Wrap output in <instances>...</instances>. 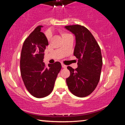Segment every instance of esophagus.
<instances>
[{"mask_svg":"<svg viewBox=\"0 0 125 125\" xmlns=\"http://www.w3.org/2000/svg\"><path fill=\"white\" fill-rule=\"evenodd\" d=\"M62 67L63 68H67V66H66V65H64V64H62Z\"/></svg>","mask_w":125,"mask_h":125,"instance_id":"34e87169","label":"esophagus"}]
</instances>
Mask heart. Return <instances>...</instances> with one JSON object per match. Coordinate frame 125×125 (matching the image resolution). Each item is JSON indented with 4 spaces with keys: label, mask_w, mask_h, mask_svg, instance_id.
I'll return each instance as SVG.
<instances>
[{
    "label": "heart",
    "mask_w": 125,
    "mask_h": 125,
    "mask_svg": "<svg viewBox=\"0 0 125 125\" xmlns=\"http://www.w3.org/2000/svg\"><path fill=\"white\" fill-rule=\"evenodd\" d=\"M68 35H70V34H69V33H66V32H63V33H62V36L63 38H64V37H66V36H68ZM47 39H48V40H49V37H48V36H47Z\"/></svg>",
    "instance_id": "obj_1"
}]
</instances>
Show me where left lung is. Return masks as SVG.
Segmentation results:
<instances>
[{
	"instance_id": "left-lung-1",
	"label": "left lung",
	"mask_w": 125,
	"mask_h": 125,
	"mask_svg": "<svg viewBox=\"0 0 125 125\" xmlns=\"http://www.w3.org/2000/svg\"><path fill=\"white\" fill-rule=\"evenodd\" d=\"M65 28L75 35L73 54L78 59L77 68L67 67L70 76L66 79L67 85L74 95L85 97L95 90L99 81L103 64L101 50L87 28L79 25Z\"/></svg>"
}]
</instances>
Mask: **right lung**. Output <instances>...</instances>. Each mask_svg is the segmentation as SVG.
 I'll list each match as a JSON object with an SVG mask.
<instances>
[{
  "mask_svg": "<svg viewBox=\"0 0 125 125\" xmlns=\"http://www.w3.org/2000/svg\"><path fill=\"white\" fill-rule=\"evenodd\" d=\"M42 26H38L26 39L20 59L21 74L26 88L32 96L44 98L52 93L57 75L61 70L60 62L46 66L43 62L44 51L49 45Z\"/></svg>",
  "mask_w": 125,
  "mask_h": 125,
  "instance_id": "1",
  "label": "right lung"
}]
</instances>
